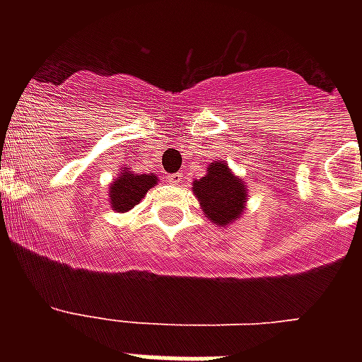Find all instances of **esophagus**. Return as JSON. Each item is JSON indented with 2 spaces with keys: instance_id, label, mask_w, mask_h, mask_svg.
<instances>
[{
  "instance_id": "esophagus-1",
  "label": "esophagus",
  "mask_w": 362,
  "mask_h": 362,
  "mask_svg": "<svg viewBox=\"0 0 362 362\" xmlns=\"http://www.w3.org/2000/svg\"><path fill=\"white\" fill-rule=\"evenodd\" d=\"M167 180H169V184H173V186H178V184H182V173H175V175H169V176H167Z\"/></svg>"
}]
</instances>
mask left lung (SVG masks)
Masks as SVG:
<instances>
[{
	"instance_id": "8db88e82",
	"label": "left lung",
	"mask_w": 362,
	"mask_h": 362,
	"mask_svg": "<svg viewBox=\"0 0 362 362\" xmlns=\"http://www.w3.org/2000/svg\"><path fill=\"white\" fill-rule=\"evenodd\" d=\"M192 189L212 226L226 229L244 214L247 203L246 182L235 175L226 161L218 159L210 163L206 175L193 180Z\"/></svg>"
}]
</instances>
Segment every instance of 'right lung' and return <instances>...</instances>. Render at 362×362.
I'll list each match as a JSON object with an SVG mask.
<instances>
[{"label":"right lung","instance_id":"right-lung-1","mask_svg":"<svg viewBox=\"0 0 362 362\" xmlns=\"http://www.w3.org/2000/svg\"><path fill=\"white\" fill-rule=\"evenodd\" d=\"M156 184H158V176L153 173L136 175L127 167H124V169H120V175L116 176L109 186L110 209L115 212H120V214L135 209V204L141 203L148 189Z\"/></svg>","mask_w":362,"mask_h":362}]
</instances>
